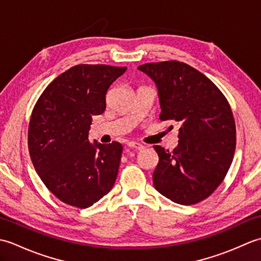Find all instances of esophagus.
Returning a JSON list of instances; mask_svg holds the SVG:
<instances>
[{"label": "esophagus", "instance_id": "1", "mask_svg": "<svg viewBox=\"0 0 261 261\" xmlns=\"http://www.w3.org/2000/svg\"><path fill=\"white\" fill-rule=\"evenodd\" d=\"M127 146H129L130 148H134L136 149V150H142V149H145V147H143L141 143L139 142H136V141H130L127 142Z\"/></svg>", "mask_w": 261, "mask_h": 261}]
</instances>
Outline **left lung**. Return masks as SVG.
<instances>
[{
  "mask_svg": "<svg viewBox=\"0 0 261 261\" xmlns=\"http://www.w3.org/2000/svg\"><path fill=\"white\" fill-rule=\"evenodd\" d=\"M138 69L157 86L160 120L173 121L179 131L173 151L153 146L159 157L153 186L177 204L201 202L222 182L233 159L236 124L230 105L206 76L187 64L169 60Z\"/></svg>",
  "mask_w": 261,
  "mask_h": 261,
  "instance_id": "1",
  "label": "left lung"
}]
</instances>
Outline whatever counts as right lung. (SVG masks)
Listing matches in <instances>:
<instances>
[{
    "label": "right lung",
    "instance_id": "obj_1",
    "mask_svg": "<svg viewBox=\"0 0 261 261\" xmlns=\"http://www.w3.org/2000/svg\"><path fill=\"white\" fill-rule=\"evenodd\" d=\"M126 67L76 65L55 79L32 111L28 145L37 174L60 201L86 208L112 190L122 146L91 143L92 116L102 114L111 84Z\"/></svg>",
    "mask_w": 261,
    "mask_h": 261
}]
</instances>
